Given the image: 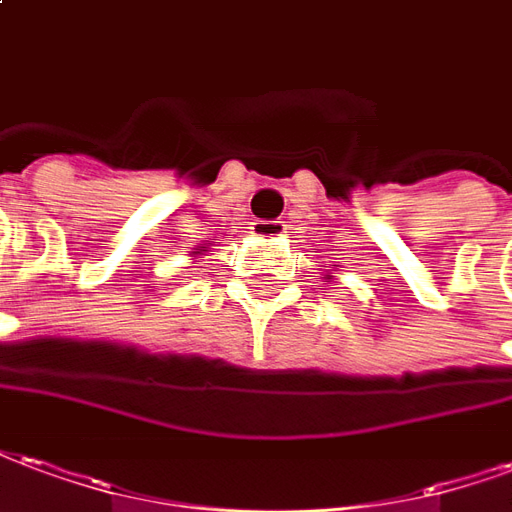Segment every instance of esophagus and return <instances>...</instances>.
Instances as JSON below:
<instances>
[{"label": "esophagus", "mask_w": 512, "mask_h": 512, "mask_svg": "<svg viewBox=\"0 0 512 512\" xmlns=\"http://www.w3.org/2000/svg\"><path fill=\"white\" fill-rule=\"evenodd\" d=\"M251 229L259 237H281L283 231H286V223L283 220H253Z\"/></svg>", "instance_id": "1"}]
</instances>
